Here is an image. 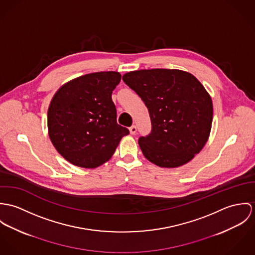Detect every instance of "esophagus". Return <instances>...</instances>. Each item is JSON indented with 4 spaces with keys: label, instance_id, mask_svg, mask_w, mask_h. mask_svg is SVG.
<instances>
[{
    "label": "esophagus",
    "instance_id": "34e87169",
    "mask_svg": "<svg viewBox=\"0 0 255 255\" xmlns=\"http://www.w3.org/2000/svg\"><path fill=\"white\" fill-rule=\"evenodd\" d=\"M129 130H130V133H131L132 135H135L136 132H137V127H136L135 125H133V126H131V127L129 128Z\"/></svg>",
    "mask_w": 255,
    "mask_h": 255
}]
</instances>
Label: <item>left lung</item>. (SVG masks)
<instances>
[{
    "label": "left lung",
    "instance_id": "1",
    "mask_svg": "<svg viewBox=\"0 0 255 255\" xmlns=\"http://www.w3.org/2000/svg\"><path fill=\"white\" fill-rule=\"evenodd\" d=\"M122 79L148 110L151 131L139 138L144 157L165 168L192 160L208 140L213 117L212 101L202 84L179 69H141Z\"/></svg>",
    "mask_w": 255,
    "mask_h": 255
}]
</instances>
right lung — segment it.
<instances>
[{
    "label": "right lung",
    "instance_id": "right-lung-1",
    "mask_svg": "<svg viewBox=\"0 0 255 255\" xmlns=\"http://www.w3.org/2000/svg\"><path fill=\"white\" fill-rule=\"evenodd\" d=\"M121 75L86 74L61 86L48 110L49 136L58 153L73 165L96 168L107 162L129 130L116 121L112 99Z\"/></svg>",
    "mask_w": 255,
    "mask_h": 255
}]
</instances>
